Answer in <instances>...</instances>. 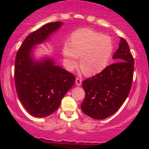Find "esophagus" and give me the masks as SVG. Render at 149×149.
<instances>
[{
    "mask_svg": "<svg viewBox=\"0 0 149 149\" xmlns=\"http://www.w3.org/2000/svg\"><path fill=\"white\" fill-rule=\"evenodd\" d=\"M81 83H82V80L80 79V78H76V84L77 86H81Z\"/></svg>",
    "mask_w": 149,
    "mask_h": 149,
    "instance_id": "obj_1",
    "label": "esophagus"
}]
</instances>
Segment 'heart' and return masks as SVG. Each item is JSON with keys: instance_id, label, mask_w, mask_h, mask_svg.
Segmentation results:
<instances>
[{"instance_id": "1", "label": "heart", "mask_w": 149, "mask_h": 149, "mask_svg": "<svg viewBox=\"0 0 149 149\" xmlns=\"http://www.w3.org/2000/svg\"><path fill=\"white\" fill-rule=\"evenodd\" d=\"M114 51L111 37L90 29H81L71 34L70 42L62 47L64 64L68 70H73L79 63L87 75H94L107 65Z\"/></svg>"}]
</instances>
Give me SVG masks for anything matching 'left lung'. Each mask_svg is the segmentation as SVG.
<instances>
[{
  "mask_svg": "<svg viewBox=\"0 0 149 149\" xmlns=\"http://www.w3.org/2000/svg\"><path fill=\"white\" fill-rule=\"evenodd\" d=\"M116 63L82 83L86 97L81 105L90 118L103 120L115 114L130 93L133 82L134 59L126 40L120 38L113 55Z\"/></svg>",
  "mask_w": 149,
  "mask_h": 149,
  "instance_id": "left-lung-1",
  "label": "left lung"
}]
</instances>
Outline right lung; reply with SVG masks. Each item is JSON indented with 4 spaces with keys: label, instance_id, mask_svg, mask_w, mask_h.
<instances>
[{
    "label": "right lung",
    "instance_id": "1",
    "mask_svg": "<svg viewBox=\"0 0 149 149\" xmlns=\"http://www.w3.org/2000/svg\"><path fill=\"white\" fill-rule=\"evenodd\" d=\"M62 24L61 22L47 24L29 34L16 53L14 80L18 97L26 110L36 118L55 112L76 80L51 58L39 61L32 55L36 45L46 41Z\"/></svg>",
    "mask_w": 149,
    "mask_h": 149
}]
</instances>
